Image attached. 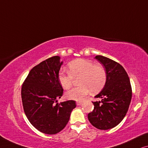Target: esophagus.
<instances>
[{
  "label": "esophagus",
  "mask_w": 148,
  "mask_h": 148,
  "mask_svg": "<svg viewBox=\"0 0 148 148\" xmlns=\"http://www.w3.org/2000/svg\"><path fill=\"white\" fill-rule=\"evenodd\" d=\"M76 105H78V106L81 105H82V102H80V101H79V102H76Z\"/></svg>",
  "instance_id": "esophagus-1"
}]
</instances>
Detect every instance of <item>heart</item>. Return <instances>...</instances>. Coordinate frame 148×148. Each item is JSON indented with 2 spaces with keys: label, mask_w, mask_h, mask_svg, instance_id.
I'll list each match as a JSON object with an SVG mask.
<instances>
[{
  "label": "heart",
  "mask_w": 148,
  "mask_h": 148,
  "mask_svg": "<svg viewBox=\"0 0 148 148\" xmlns=\"http://www.w3.org/2000/svg\"><path fill=\"white\" fill-rule=\"evenodd\" d=\"M68 72L61 71L58 74V80L64 89L70 88L74 78L80 76L78 83L80 86L67 91L68 99L81 101L91 90L97 92L105 86L107 80V72L100 64H94L92 60L79 58L68 64Z\"/></svg>",
  "instance_id": "b5f03b06"
}]
</instances>
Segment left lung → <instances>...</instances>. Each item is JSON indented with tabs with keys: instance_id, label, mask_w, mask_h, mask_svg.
Segmentation results:
<instances>
[{
	"instance_id": "1",
	"label": "left lung",
	"mask_w": 148,
	"mask_h": 148,
	"mask_svg": "<svg viewBox=\"0 0 148 148\" xmlns=\"http://www.w3.org/2000/svg\"><path fill=\"white\" fill-rule=\"evenodd\" d=\"M95 58L105 68L107 80L102 90L95 97L101 101L92 102L94 110L88 113V119L96 128L107 130L119 124L125 116L132 100V86L121 64L103 56Z\"/></svg>"
}]
</instances>
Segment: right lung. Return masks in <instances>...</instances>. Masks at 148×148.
I'll use <instances>...</instances> for the list:
<instances>
[{
  "label": "right lung",
  "instance_id": "obj_1",
  "mask_svg": "<svg viewBox=\"0 0 148 148\" xmlns=\"http://www.w3.org/2000/svg\"><path fill=\"white\" fill-rule=\"evenodd\" d=\"M63 62L53 56L33 67L21 88L25 113L32 125L39 132L53 135L63 130L76 107L74 101L56 103L64 89L58 80Z\"/></svg>",
  "mask_w": 148,
  "mask_h": 148
}]
</instances>
